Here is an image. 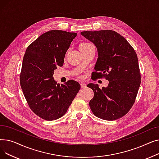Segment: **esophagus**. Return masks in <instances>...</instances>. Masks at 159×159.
I'll list each match as a JSON object with an SVG mask.
<instances>
[{
	"label": "esophagus",
	"instance_id": "esophagus-1",
	"mask_svg": "<svg viewBox=\"0 0 159 159\" xmlns=\"http://www.w3.org/2000/svg\"><path fill=\"white\" fill-rule=\"evenodd\" d=\"M80 87H81L82 89L86 88V84H85V83H81V84H80Z\"/></svg>",
	"mask_w": 159,
	"mask_h": 159
}]
</instances>
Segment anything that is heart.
<instances>
[{"instance_id":"obj_1","label":"heart","mask_w":159,"mask_h":159,"mask_svg":"<svg viewBox=\"0 0 159 159\" xmlns=\"http://www.w3.org/2000/svg\"><path fill=\"white\" fill-rule=\"evenodd\" d=\"M87 44H88L87 43H82V44H80V46H79V48H80V47L84 46H86V45H87Z\"/></svg>"}]
</instances>
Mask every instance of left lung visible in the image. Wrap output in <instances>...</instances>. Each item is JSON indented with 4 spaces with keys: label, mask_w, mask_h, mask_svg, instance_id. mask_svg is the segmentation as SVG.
<instances>
[{
    "label": "left lung",
    "mask_w": 159,
    "mask_h": 159,
    "mask_svg": "<svg viewBox=\"0 0 159 159\" xmlns=\"http://www.w3.org/2000/svg\"><path fill=\"white\" fill-rule=\"evenodd\" d=\"M80 34L95 44L98 58L93 79L104 77L106 88L88 84L94 96L89 105L97 117L114 120L126 115L135 101L140 84L137 53L126 39L113 30L82 31Z\"/></svg>",
    "instance_id": "left-lung-1"
}]
</instances>
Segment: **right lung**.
Here are the masks:
<instances>
[{"label":"right lung","mask_w":159,"mask_h":159,"mask_svg":"<svg viewBox=\"0 0 159 159\" xmlns=\"http://www.w3.org/2000/svg\"><path fill=\"white\" fill-rule=\"evenodd\" d=\"M77 33L51 30L39 37L25 52L20 75L22 92L32 111L46 120H54L68 110L80 89L77 81L57 84L53 75L61 66L66 52Z\"/></svg>","instance_id":"1"}]
</instances>
